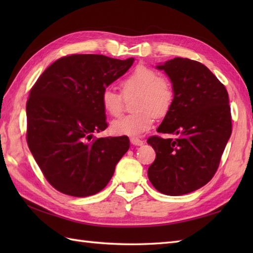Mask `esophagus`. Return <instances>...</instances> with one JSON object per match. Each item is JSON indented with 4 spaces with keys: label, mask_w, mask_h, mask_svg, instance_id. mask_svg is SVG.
I'll return each instance as SVG.
<instances>
[{
    "label": "esophagus",
    "mask_w": 253,
    "mask_h": 253,
    "mask_svg": "<svg viewBox=\"0 0 253 253\" xmlns=\"http://www.w3.org/2000/svg\"><path fill=\"white\" fill-rule=\"evenodd\" d=\"M130 142L131 144H133V146H137V147L142 146L143 144V140H140L139 138H130Z\"/></svg>",
    "instance_id": "obj_1"
}]
</instances>
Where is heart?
Wrapping results in <instances>:
<instances>
[{"label": "heart", "mask_w": 253, "mask_h": 253, "mask_svg": "<svg viewBox=\"0 0 253 253\" xmlns=\"http://www.w3.org/2000/svg\"><path fill=\"white\" fill-rule=\"evenodd\" d=\"M123 93L128 95L137 92L133 102L135 113L123 116L111 125L117 136L139 137L152 127L154 115L164 116L174 101V90L170 83L153 68L139 65L123 79ZM101 104L111 116H118L123 111V95L109 87L101 93Z\"/></svg>", "instance_id": "b5f03b06"}]
</instances>
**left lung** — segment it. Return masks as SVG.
Here are the masks:
<instances>
[{
    "label": "left lung",
    "instance_id": "obj_1",
    "mask_svg": "<svg viewBox=\"0 0 253 253\" xmlns=\"http://www.w3.org/2000/svg\"><path fill=\"white\" fill-rule=\"evenodd\" d=\"M168 75L174 101L158 132L175 139L150 137L157 158L148 169L155 189L168 196H181L212 179L232 135L228 93L203 64L175 57L157 65Z\"/></svg>",
    "mask_w": 253,
    "mask_h": 253
}]
</instances>
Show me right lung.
<instances>
[{"label": "right lung", "instance_id": "1", "mask_svg": "<svg viewBox=\"0 0 253 253\" xmlns=\"http://www.w3.org/2000/svg\"><path fill=\"white\" fill-rule=\"evenodd\" d=\"M135 58L62 57L37 80L27 101V142L46 180L65 195L88 197L109 184L128 149L126 136L95 138L107 127L101 93Z\"/></svg>", "mask_w": 253, "mask_h": 253}]
</instances>
